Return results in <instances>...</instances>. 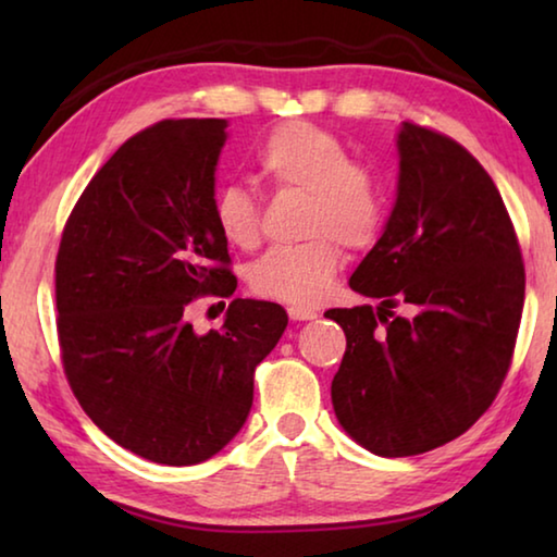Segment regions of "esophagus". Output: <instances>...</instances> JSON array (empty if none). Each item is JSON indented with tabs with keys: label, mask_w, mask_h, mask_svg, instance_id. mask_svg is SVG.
<instances>
[{
	"label": "esophagus",
	"mask_w": 557,
	"mask_h": 557,
	"mask_svg": "<svg viewBox=\"0 0 557 557\" xmlns=\"http://www.w3.org/2000/svg\"><path fill=\"white\" fill-rule=\"evenodd\" d=\"M287 314H289L292 322H309V319H317V309L292 305V307H287Z\"/></svg>",
	"instance_id": "34e87169"
}]
</instances>
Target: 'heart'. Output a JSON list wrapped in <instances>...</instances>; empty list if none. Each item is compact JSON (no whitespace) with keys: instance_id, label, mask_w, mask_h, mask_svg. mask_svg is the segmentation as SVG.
I'll return each instance as SVG.
<instances>
[{"instance_id":"obj_1","label":"heart","mask_w":557,"mask_h":557,"mask_svg":"<svg viewBox=\"0 0 557 557\" xmlns=\"http://www.w3.org/2000/svg\"><path fill=\"white\" fill-rule=\"evenodd\" d=\"M258 172L280 188L309 194L301 219L307 243L275 248L250 270L260 297L287 305H317L334 285L342 250L363 248L379 231L383 203L373 176L354 164L334 132L312 122H285L262 139L256 152ZM215 228L233 248L252 250L260 243V209L250 191L228 184L213 199Z\"/></svg>"}]
</instances>
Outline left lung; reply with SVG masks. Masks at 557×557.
Wrapping results in <instances>:
<instances>
[{"instance_id": "obj_1", "label": "left lung", "mask_w": 557, "mask_h": 557, "mask_svg": "<svg viewBox=\"0 0 557 557\" xmlns=\"http://www.w3.org/2000/svg\"><path fill=\"white\" fill-rule=\"evenodd\" d=\"M398 154L388 223L348 280L381 305L324 314L346 334L336 420L381 457L422 455L482 418L511 366L525 295L513 223L484 166L412 122ZM400 300L412 315L392 312Z\"/></svg>"}]
</instances>
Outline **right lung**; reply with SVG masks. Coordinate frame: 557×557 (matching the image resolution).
I'll list each match as a JSON object with an SVG mask.
<instances>
[{"label": "right lung", "mask_w": 557, "mask_h": 557, "mask_svg": "<svg viewBox=\"0 0 557 557\" xmlns=\"http://www.w3.org/2000/svg\"><path fill=\"white\" fill-rule=\"evenodd\" d=\"M228 122L162 120L90 178L63 228L55 309L63 371L88 418L135 455L188 467L238 435L252 375L287 326L275 301L233 299L196 334V297H231L215 228V164Z\"/></svg>", "instance_id": "1"}]
</instances>
